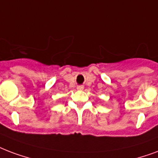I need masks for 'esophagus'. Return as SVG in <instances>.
Here are the masks:
<instances>
[{
    "instance_id": "esophagus-1",
    "label": "esophagus",
    "mask_w": 158,
    "mask_h": 158,
    "mask_svg": "<svg viewBox=\"0 0 158 158\" xmlns=\"http://www.w3.org/2000/svg\"><path fill=\"white\" fill-rule=\"evenodd\" d=\"M77 89H78V90H83V89H84V86H83V85H79V86H78V87H77Z\"/></svg>"
}]
</instances>
